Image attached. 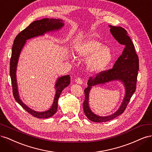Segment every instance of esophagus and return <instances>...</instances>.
Instances as JSON below:
<instances>
[{"label":"esophagus","instance_id":"34e87169","mask_svg":"<svg viewBox=\"0 0 152 152\" xmlns=\"http://www.w3.org/2000/svg\"><path fill=\"white\" fill-rule=\"evenodd\" d=\"M75 80V82L77 84H82V82H83V81H82V79H80V78L78 77L77 78V79Z\"/></svg>","mask_w":152,"mask_h":152}]
</instances>
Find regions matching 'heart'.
Returning <instances> with one entry per match:
<instances>
[{
	"label": "heart",
	"instance_id": "obj_1",
	"mask_svg": "<svg viewBox=\"0 0 152 152\" xmlns=\"http://www.w3.org/2000/svg\"><path fill=\"white\" fill-rule=\"evenodd\" d=\"M78 58H87L86 68L90 73H98L103 71L112 61L113 54L107 45L95 39H88L75 47Z\"/></svg>",
	"mask_w": 152,
	"mask_h": 152
}]
</instances>
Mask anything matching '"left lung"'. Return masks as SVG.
Instances as JSON below:
<instances>
[{"label":"left lung","mask_w":152,"mask_h":152,"mask_svg":"<svg viewBox=\"0 0 152 152\" xmlns=\"http://www.w3.org/2000/svg\"><path fill=\"white\" fill-rule=\"evenodd\" d=\"M110 32L118 43L124 45L122 54L118 58L113 68L98 73L96 77H90L87 82V87L84 90L85 100L83 108L86 116L94 122H104L111 121L121 115L126 110L132 94L136 91L137 72L139 70V58L135 51L134 45L129 37L127 31L121 26L109 25ZM113 80L121 81L125 87V96L117 111L108 116L102 117L94 114L88 106L89 93L91 87L104 84Z\"/></svg>","instance_id":"left-lung-1"}]
</instances>
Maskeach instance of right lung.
I'll use <instances>...</instances> for the list:
<instances>
[{
    "mask_svg": "<svg viewBox=\"0 0 152 152\" xmlns=\"http://www.w3.org/2000/svg\"><path fill=\"white\" fill-rule=\"evenodd\" d=\"M63 26V21L60 19L44 18L40 20L35 21L16 37L12 45L11 58L10 59V76L14 98L27 112L31 114L32 116L39 118H48L53 116L56 113L58 108V100L63 90L70 84V77L68 75L58 78L55 84V89L56 91L52 107L47 111L37 112L27 107L20 98L16 80V69L18 59L21 50L23 48L27 40L37 37L38 36L44 35V34H46L48 32L58 30L61 29Z\"/></svg>",
    "mask_w": 152,
    "mask_h": 152,
    "instance_id": "obj_1",
    "label": "right lung"
}]
</instances>
